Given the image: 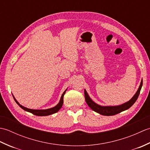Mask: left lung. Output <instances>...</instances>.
Here are the masks:
<instances>
[{"mask_svg": "<svg viewBox=\"0 0 150 150\" xmlns=\"http://www.w3.org/2000/svg\"><path fill=\"white\" fill-rule=\"evenodd\" d=\"M142 86V80L141 81V84L139 86L138 90L136 92V93L134 95V96H133L128 102L121 104L120 106H100V105L94 103V102L91 99L90 97H89L87 91H86V90H84L85 100H86V102L87 104L89 106V107H90L91 110H93L94 111H95V112L105 116L114 115L119 113L124 110L129 109V108L135 103V101L138 98V97L140 94V91H141Z\"/></svg>", "mask_w": 150, "mask_h": 150, "instance_id": "obj_1", "label": "left lung"}]
</instances>
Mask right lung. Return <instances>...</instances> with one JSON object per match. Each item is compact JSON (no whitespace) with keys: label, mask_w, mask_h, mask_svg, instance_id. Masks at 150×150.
Masks as SVG:
<instances>
[{"label":"right lung","mask_w":150,"mask_h":150,"mask_svg":"<svg viewBox=\"0 0 150 150\" xmlns=\"http://www.w3.org/2000/svg\"><path fill=\"white\" fill-rule=\"evenodd\" d=\"M66 90H66L64 91V93H62L59 104H57V106H55V107L52 108H49V109H47V110H31V109H29V108H27L26 107L22 106V105L19 104L18 103V101L15 99L13 95V97L14 100H15L16 103H17V104L22 108V109H23L24 110L28 111V112L31 113L32 114L35 115H37V116H47V115H52V114L57 113V111H58L60 109V108H62V104H63V97H64V94L66 93Z\"/></svg>","instance_id":"obj_1"}]
</instances>
